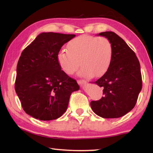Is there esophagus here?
Returning <instances> with one entry per match:
<instances>
[{"label": "esophagus", "mask_w": 153, "mask_h": 153, "mask_svg": "<svg viewBox=\"0 0 153 153\" xmlns=\"http://www.w3.org/2000/svg\"><path fill=\"white\" fill-rule=\"evenodd\" d=\"M77 83H78L79 85H83L85 84V83H86L87 82H86V81H85V80H78V81H77Z\"/></svg>", "instance_id": "esophagus-1"}]
</instances>
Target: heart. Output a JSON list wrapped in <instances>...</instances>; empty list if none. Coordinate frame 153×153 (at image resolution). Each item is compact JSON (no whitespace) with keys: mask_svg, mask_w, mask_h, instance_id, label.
<instances>
[{"mask_svg":"<svg viewBox=\"0 0 153 153\" xmlns=\"http://www.w3.org/2000/svg\"><path fill=\"white\" fill-rule=\"evenodd\" d=\"M68 51L57 54L60 69L68 75H72L79 67V75L85 78L100 77L108 70L114 55L112 44L104 37L83 35L75 37L67 45Z\"/></svg>","mask_w":153,"mask_h":153,"instance_id":"heart-1","label":"heart"}]
</instances>
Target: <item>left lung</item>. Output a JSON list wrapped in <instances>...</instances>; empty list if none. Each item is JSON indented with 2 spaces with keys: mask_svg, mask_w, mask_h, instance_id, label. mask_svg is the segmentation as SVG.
Wrapping results in <instances>:
<instances>
[{
  "mask_svg": "<svg viewBox=\"0 0 153 153\" xmlns=\"http://www.w3.org/2000/svg\"><path fill=\"white\" fill-rule=\"evenodd\" d=\"M99 35L109 39L114 55L108 70L95 81L103 88V97L92 101L91 106L102 118H120L130 111L137 103L142 88L141 66L134 52L118 35L106 31Z\"/></svg>",
  "mask_w": 153,
  "mask_h": 153,
  "instance_id": "left-lung-1",
  "label": "left lung"
}]
</instances>
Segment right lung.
Returning a JSON list of instances; mask_svg holds the SVG:
<instances>
[{
  "label": "right lung",
  "instance_id": "add662e5",
  "mask_svg": "<svg viewBox=\"0 0 153 153\" xmlns=\"http://www.w3.org/2000/svg\"><path fill=\"white\" fill-rule=\"evenodd\" d=\"M75 35L42 33L22 51L16 67L15 91L23 109L40 120L60 118L68 108L75 79L63 72L57 54Z\"/></svg>",
  "mask_w": 153,
  "mask_h": 153
}]
</instances>
